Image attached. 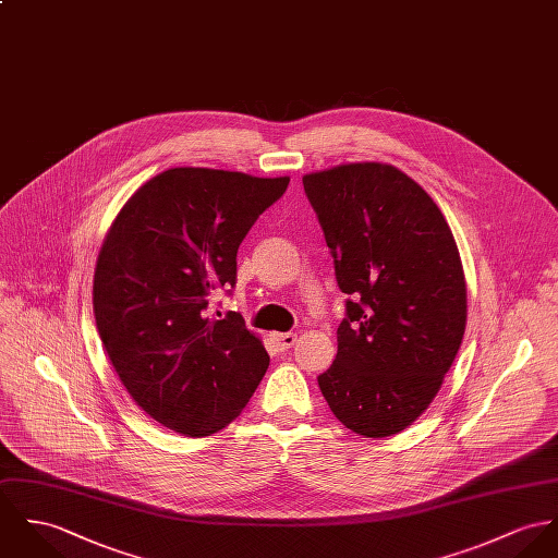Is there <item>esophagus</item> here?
<instances>
[{"label":"esophagus","mask_w":558,"mask_h":558,"mask_svg":"<svg viewBox=\"0 0 558 558\" xmlns=\"http://www.w3.org/2000/svg\"><path fill=\"white\" fill-rule=\"evenodd\" d=\"M270 339H272V343H275V348L279 352H288L296 343V335L294 332H272Z\"/></svg>","instance_id":"esophagus-1"}]
</instances>
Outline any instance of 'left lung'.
<instances>
[{"label": "left lung", "mask_w": 558, "mask_h": 558, "mask_svg": "<svg viewBox=\"0 0 558 558\" xmlns=\"http://www.w3.org/2000/svg\"><path fill=\"white\" fill-rule=\"evenodd\" d=\"M303 185L350 296L319 390L350 430L397 435L433 403L462 343L466 281L454 234L392 163H341L304 174Z\"/></svg>", "instance_id": "8db88e82"}]
</instances>
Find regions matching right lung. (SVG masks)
<instances>
[{"label":"right lung","mask_w":558,"mask_h":558,"mask_svg":"<svg viewBox=\"0 0 558 558\" xmlns=\"http://www.w3.org/2000/svg\"><path fill=\"white\" fill-rule=\"evenodd\" d=\"M290 177L170 168L121 206L101 243L94 313L101 345L134 403L183 437L226 428L270 357L239 313L204 308L236 283V252Z\"/></svg>","instance_id":"right-lung-1"}]
</instances>
